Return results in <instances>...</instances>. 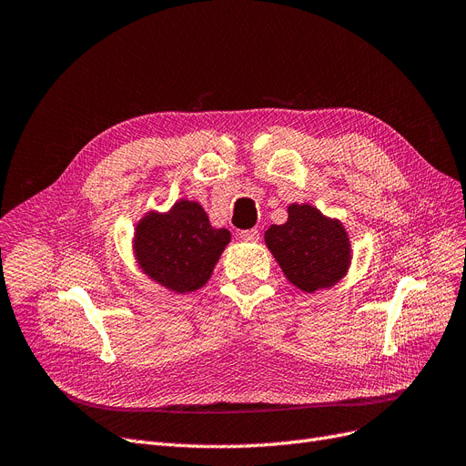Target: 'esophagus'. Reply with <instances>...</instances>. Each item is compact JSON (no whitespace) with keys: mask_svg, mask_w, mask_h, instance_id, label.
Wrapping results in <instances>:
<instances>
[{"mask_svg":"<svg viewBox=\"0 0 466 466\" xmlns=\"http://www.w3.org/2000/svg\"><path fill=\"white\" fill-rule=\"evenodd\" d=\"M239 239H242V242H249V244H253V242H259V230H257V228H251V230L239 232Z\"/></svg>","mask_w":466,"mask_h":466,"instance_id":"34e87169","label":"esophagus"}]
</instances>
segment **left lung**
<instances>
[{
	"label": "left lung",
	"mask_w": 466,
	"mask_h": 466,
	"mask_svg": "<svg viewBox=\"0 0 466 466\" xmlns=\"http://www.w3.org/2000/svg\"><path fill=\"white\" fill-rule=\"evenodd\" d=\"M265 244L284 277L305 294L336 286L348 274L353 257L341 220L309 203L288 205V220L270 224Z\"/></svg>",
	"instance_id": "1"
}]
</instances>
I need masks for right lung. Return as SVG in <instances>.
I'll use <instances>...</instances> for the list:
<instances>
[{
  "label": "right lung",
  "instance_id": "add662e5",
  "mask_svg": "<svg viewBox=\"0 0 466 466\" xmlns=\"http://www.w3.org/2000/svg\"><path fill=\"white\" fill-rule=\"evenodd\" d=\"M230 238L227 228L211 227L198 201L178 199L168 211H147L137 220L132 251L147 279L187 294L209 282Z\"/></svg>",
  "mask_w": 466,
  "mask_h": 466
}]
</instances>
